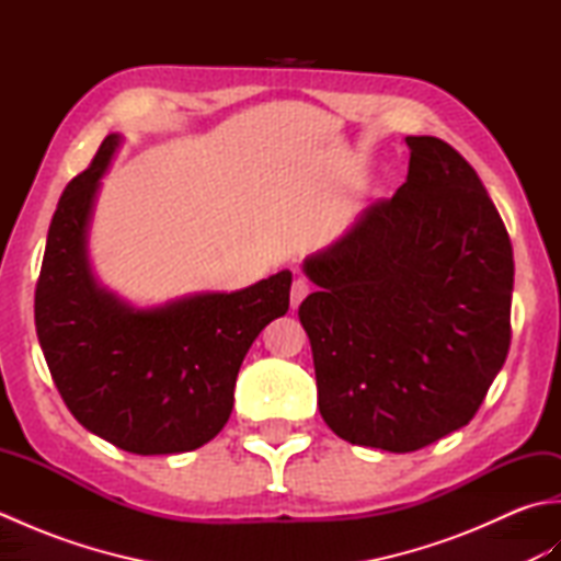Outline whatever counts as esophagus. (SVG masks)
Here are the masks:
<instances>
[{"label":"esophagus","instance_id":"obj_1","mask_svg":"<svg viewBox=\"0 0 561 561\" xmlns=\"http://www.w3.org/2000/svg\"><path fill=\"white\" fill-rule=\"evenodd\" d=\"M308 294H311V284H308L304 277L294 279V284H291V308L299 306Z\"/></svg>","mask_w":561,"mask_h":561}]
</instances>
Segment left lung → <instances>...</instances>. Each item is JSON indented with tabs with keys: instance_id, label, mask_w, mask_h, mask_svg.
<instances>
[{
	"instance_id": "8db88e82",
	"label": "left lung",
	"mask_w": 561,
	"mask_h": 561,
	"mask_svg": "<svg viewBox=\"0 0 561 561\" xmlns=\"http://www.w3.org/2000/svg\"><path fill=\"white\" fill-rule=\"evenodd\" d=\"M410 169L304 260L318 408L354 446L420 450L468 424L511 344L514 250L472 165L404 137Z\"/></svg>"
}]
</instances>
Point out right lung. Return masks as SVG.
I'll use <instances>...</instances> for the list:
<instances>
[{
    "instance_id": "obj_1",
    "label": "right lung",
    "mask_w": 561,
    "mask_h": 561,
    "mask_svg": "<svg viewBox=\"0 0 561 561\" xmlns=\"http://www.w3.org/2000/svg\"><path fill=\"white\" fill-rule=\"evenodd\" d=\"M123 135L57 202L35 287V330L55 386L91 434L137 456L205 446L229 422L250 344L289 311L291 272L238 291H202L137 308L99 284L89 229L101 178Z\"/></svg>"
}]
</instances>
